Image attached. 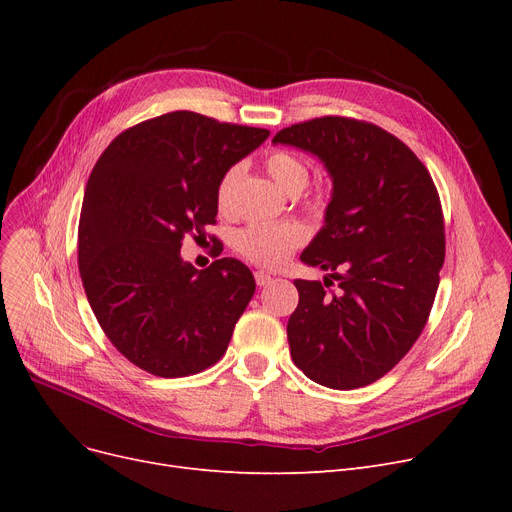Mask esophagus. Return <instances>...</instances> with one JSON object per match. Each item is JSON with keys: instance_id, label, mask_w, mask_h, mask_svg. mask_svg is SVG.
<instances>
[{"instance_id": "esophagus-1", "label": "esophagus", "mask_w": 512, "mask_h": 512, "mask_svg": "<svg viewBox=\"0 0 512 512\" xmlns=\"http://www.w3.org/2000/svg\"><path fill=\"white\" fill-rule=\"evenodd\" d=\"M274 278L270 276V274H265V272H255V282H257V286H267L270 284Z\"/></svg>"}]
</instances>
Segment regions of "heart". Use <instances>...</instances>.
I'll use <instances>...</instances> for the list:
<instances>
[{
  "label": "heart",
  "instance_id": "1",
  "mask_svg": "<svg viewBox=\"0 0 512 512\" xmlns=\"http://www.w3.org/2000/svg\"><path fill=\"white\" fill-rule=\"evenodd\" d=\"M265 168L276 184L288 195H297L309 182V168L301 157L290 151H272L265 159ZM242 168L236 164L224 172L215 191V201H218L220 211H230L234 188L240 178ZM307 240V230L299 222H284V224H251L245 230H240L236 236L238 251L263 267H278L282 265L294 249H299Z\"/></svg>",
  "mask_w": 512,
  "mask_h": 512
}]
</instances>
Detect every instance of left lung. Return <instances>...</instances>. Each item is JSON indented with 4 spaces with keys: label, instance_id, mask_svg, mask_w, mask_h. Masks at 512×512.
Segmentation results:
<instances>
[{
    "label": "left lung",
    "instance_id": "8db88e82",
    "mask_svg": "<svg viewBox=\"0 0 512 512\" xmlns=\"http://www.w3.org/2000/svg\"><path fill=\"white\" fill-rule=\"evenodd\" d=\"M272 143L315 155L332 178L324 226L301 261L330 272L324 283L338 279L339 292L294 280L292 361L326 388L373 384L411 351L436 299L446 249L436 184L405 143L369 122L315 118Z\"/></svg>",
    "mask_w": 512,
    "mask_h": 512
}]
</instances>
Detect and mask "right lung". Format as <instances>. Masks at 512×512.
I'll list each match as a JSON object with an SVG mask.
<instances>
[{
  "instance_id": "add662e5",
  "label": "right lung",
  "mask_w": 512,
  "mask_h": 512,
  "mask_svg": "<svg viewBox=\"0 0 512 512\" xmlns=\"http://www.w3.org/2000/svg\"><path fill=\"white\" fill-rule=\"evenodd\" d=\"M270 130L170 112L124 130L89 176L78 270L105 336L137 367L184 378L218 363L255 294L245 263L180 257L215 224L218 182Z\"/></svg>"
}]
</instances>
